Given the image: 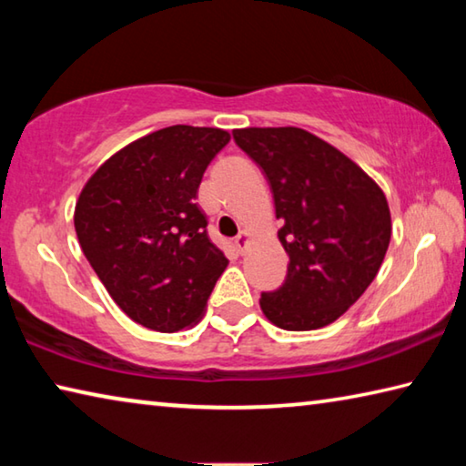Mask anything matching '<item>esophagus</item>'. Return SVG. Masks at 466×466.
<instances>
[{
	"mask_svg": "<svg viewBox=\"0 0 466 466\" xmlns=\"http://www.w3.org/2000/svg\"><path fill=\"white\" fill-rule=\"evenodd\" d=\"M248 242H250L248 232L242 230V232L234 238V247H236V250H238V252H244V250H247V247H248Z\"/></svg>",
	"mask_w": 466,
	"mask_h": 466,
	"instance_id": "esophagus-1",
	"label": "esophagus"
}]
</instances>
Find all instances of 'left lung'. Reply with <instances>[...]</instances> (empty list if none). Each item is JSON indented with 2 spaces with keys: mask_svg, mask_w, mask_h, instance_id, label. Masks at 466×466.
Returning <instances> with one entry per match:
<instances>
[{
  "mask_svg": "<svg viewBox=\"0 0 466 466\" xmlns=\"http://www.w3.org/2000/svg\"><path fill=\"white\" fill-rule=\"evenodd\" d=\"M234 141L271 187L278 238L289 263L283 286L258 304L275 327L335 322L374 281L392 224L382 188L335 146L299 127L234 129Z\"/></svg>",
  "mask_w": 466,
  "mask_h": 466,
  "instance_id": "left-lung-1",
  "label": "left lung"
}]
</instances>
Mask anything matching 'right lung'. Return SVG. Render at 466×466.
<instances>
[{
  "label": "right lung",
  "mask_w": 466,
  "mask_h": 466,
  "mask_svg": "<svg viewBox=\"0 0 466 466\" xmlns=\"http://www.w3.org/2000/svg\"><path fill=\"white\" fill-rule=\"evenodd\" d=\"M228 141L230 133L218 127L154 131L100 164L77 197L84 255L141 327L175 333L197 325L228 267L195 203L205 168Z\"/></svg>",
  "instance_id": "add662e5"
}]
</instances>
